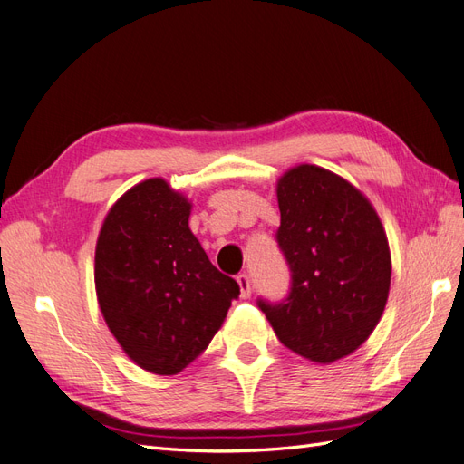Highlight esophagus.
I'll return each instance as SVG.
<instances>
[{"instance_id": "34e87169", "label": "esophagus", "mask_w": 464, "mask_h": 464, "mask_svg": "<svg viewBox=\"0 0 464 464\" xmlns=\"http://www.w3.org/2000/svg\"><path fill=\"white\" fill-rule=\"evenodd\" d=\"M237 285H240V296L249 298L251 296V283L247 275H237Z\"/></svg>"}]
</instances>
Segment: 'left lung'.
<instances>
[{
    "instance_id": "8db88e82",
    "label": "left lung",
    "mask_w": 464,
    "mask_h": 464,
    "mask_svg": "<svg viewBox=\"0 0 464 464\" xmlns=\"http://www.w3.org/2000/svg\"><path fill=\"white\" fill-rule=\"evenodd\" d=\"M276 240L290 265L286 302L259 307L278 341L315 363L346 358L385 312L391 251L377 210L356 186L315 164L276 179Z\"/></svg>"
}]
</instances>
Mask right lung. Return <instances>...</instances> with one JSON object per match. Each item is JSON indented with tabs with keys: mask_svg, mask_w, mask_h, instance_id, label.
Here are the masks:
<instances>
[{
	"mask_svg": "<svg viewBox=\"0 0 464 464\" xmlns=\"http://www.w3.org/2000/svg\"><path fill=\"white\" fill-rule=\"evenodd\" d=\"M191 201L149 178L110 207L94 249V288L110 333L139 368L176 375L222 327L240 294L189 228Z\"/></svg>",
	"mask_w": 464,
	"mask_h": 464,
	"instance_id": "right-lung-1",
	"label": "right lung"
}]
</instances>
